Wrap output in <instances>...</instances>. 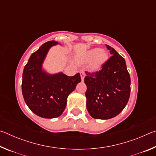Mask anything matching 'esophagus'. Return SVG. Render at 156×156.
<instances>
[{
    "label": "esophagus",
    "instance_id": "obj_1",
    "mask_svg": "<svg viewBox=\"0 0 156 156\" xmlns=\"http://www.w3.org/2000/svg\"><path fill=\"white\" fill-rule=\"evenodd\" d=\"M80 76H81L82 80H84V77H85V73H84V72H83V71H81V72H80Z\"/></svg>",
    "mask_w": 156,
    "mask_h": 156
}]
</instances>
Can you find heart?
I'll return each instance as SVG.
<instances>
[{"mask_svg":"<svg viewBox=\"0 0 156 156\" xmlns=\"http://www.w3.org/2000/svg\"><path fill=\"white\" fill-rule=\"evenodd\" d=\"M87 57L89 60L94 59L91 66L94 69H97L106 61L107 54L104 50L96 48L89 51Z\"/></svg>","mask_w":156,"mask_h":156,"instance_id":"obj_1","label":"heart"}]
</instances>
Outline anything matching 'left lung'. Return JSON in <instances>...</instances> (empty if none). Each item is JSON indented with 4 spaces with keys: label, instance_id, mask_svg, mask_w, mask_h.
<instances>
[{
    "label": "left lung",
    "instance_id": "8db88e82",
    "mask_svg": "<svg viewBox=\"0 0 156 156\" xmlns=\"http://www.w3.org/2000/svg\"><path fill=\"white\" fill-rule=\"evenodd\" d=\"M112 55L98 72H85L87 109L92 118L107 120L115 117L127 104L131 92L130 75L125 60L113 47Z\"/></svg>",
    "mask_w": 156,
    "mask_h": 156
}]
</instances>
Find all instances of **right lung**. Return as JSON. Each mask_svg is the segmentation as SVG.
Instances as JSON below:
<instances>
[{
    "label": "right lung",
    "instance_id": "add662e5",
    "mask_svg": "<svg viewBox=\"0 0 156 156\" xmlns=\"http://www.w3.org/2000/svg\"><path fill=\"white\" fill-rule=\"evenodd\" d=\"M58 42L48 41L33 53L23 73L22 93L31 112L44 118H57L67 105L69 95L81 81L80 73L67 76L63 73L51 75L42 69L49 48Z\"/></svg>",
    "mask_w": 156,
    "mask_h": 156
}]
</instances>
